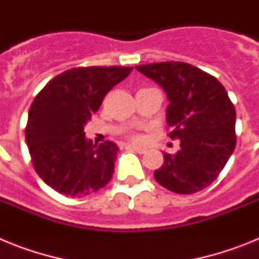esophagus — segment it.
Segmentation results:
<instances>
[{"mask_svg": "<svg viewBox=\"0 0 259 259\" xmlns=\"http://www.w3.org/2000/svg\"><path fill=\"white\" fill-rule=\"evenodd\" d=\"M127 149H130V150H135V152L140 153V154H143V153H145V152H146V148H143V146L127 145Z\"/></svg>", "mask_w": 259, "mask_h": 259, "instance_id": "34e87169", "label": "esophagus"}]
</instances>
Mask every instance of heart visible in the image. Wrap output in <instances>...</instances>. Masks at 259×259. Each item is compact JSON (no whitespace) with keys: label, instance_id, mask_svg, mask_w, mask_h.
<instances>
[{"label":"heart","instance_id":"1","mask_svg":"<svg viewBox=\"0 0 259 259\" xmlns=\"http://www.w3.org/2000/svg\"><path fill=\"white\" fill-rule=\"evenodd\" d=\"M132 139H134V140H140V136H139V135H134Z\"/></svg>","mask_w":259,"mask_h":259}]
</instances>
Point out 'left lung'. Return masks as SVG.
Returning <instances> with one entry per match:
<instances>
[{
    "instance_id": "obj_1",
    "label": "left lung",
    "mask_w": 259,
    "mask_h": 259,
    "mask_svg": "<svg viewBox=\"0 0 259 259\" xmlns=\"http://www.w3.org/2000/svg\"><path fill=\"white\" fill-rule=\"evenodd\" d=\"M136 70L166 92L168 136L180 141L175 154L163 153L155 180L179 194L202 191L218 178L236 145V111L226 89L217 77L184 62L149 63Z\"/></svg>"
}]
</instances>
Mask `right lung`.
I'll use <instances>...</instances> for the list:
<instances>
[{
    "mask_svg": "<svg viewBox=\"0 0 259 259\" xmlns=\"http://www.w3.org/2000/svg\"><path fill=\"white\" fill-rule=\"evenodd\" d=\"M134 67H76L52 79L28 111L26 141L36 172L50 188L84 197L104 188L114 174L119 148L93 144L84 125L114 85Z\"/></svg>",
    "mask_w": 259,
    "mask_h": 259,
    "instance_id": "right-lung-1",
    "label": "right lung"
}]
</instances>
